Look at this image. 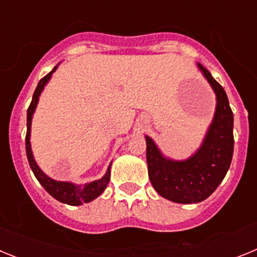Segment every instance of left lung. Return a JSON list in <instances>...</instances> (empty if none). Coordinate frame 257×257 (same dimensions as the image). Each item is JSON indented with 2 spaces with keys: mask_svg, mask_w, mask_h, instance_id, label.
I'll return each mask as SVG.
<instances>
[{
  "mask_svg": "<svg viewBox=\"0 0 257 257\" xmlns=\"http://www.w3.org/2000/svg\"><path fill=\"white\" fill-rule=\"evenodd\" d=\"M216 94V112L205 142L192 158L175 162L163 158L153 140L147 136L148 174L154 189L161 196L178 203H197L205 201L219 187L233 157V112L225 90L198 64Z\"/></svg>",
  "mask_w": 257,
  "mask_h": 257,
  "instance_id": "8db88e82",
  "label": "left lung"
}]
</instances>
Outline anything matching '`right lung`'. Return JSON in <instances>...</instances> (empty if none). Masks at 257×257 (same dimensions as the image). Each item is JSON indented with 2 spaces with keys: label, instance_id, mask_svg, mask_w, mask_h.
<instances>
[{
  "label": "right lung",
  "instance_id": "1",
  "mask_svg": "<svg viewBox=\"0 0 257 257\" xmlns=\"http://www.w3.org/2000/svg\"><path fill=\"white\" fill-rule=\"evenodd\" d=\"M56 69V67L50 72L49 74L44 77V78L40 79L37 87L35 90V94L32 97V101L29 104V108L27 110V135H26V151H27V158H28L29 166H31L32 171L35 174V176L37 178V180L40 181V184L45 188L49 194H51L55 199H58L59 202H63V203H67L70 206H78L82 205V203H87V202L92 201L96 197H99L101 193L104 192V189L106 188L109 183V179H110V166L108 167V171L104 175L100 180L92 181L90 184H86L83 187H76L73 184L70 183H64V181H56L50 179L49 176L41 171V169L36 163L35 158H33V154H32L31 149V143H29V136H31V121L32 115L35 112L36 105H37L38 96H40L41 91L44 90L45 85L51 77V73Z\"/></svg>",
  "mask_w": 257,
  "mask_h": 257
}]
</instances>
